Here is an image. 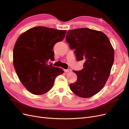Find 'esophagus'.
Returning <instances> with one entry per match:
<instances>
[{
	"label": "esophagus",
	"mask_w": 129,
	"mask_h": 129,
	"mask_svg": "<svg viewBox=\"0 0 129 129\" xmlns=\"http://www.w3.org/2000/svg\"><path fill=\"white\" fill-rule=\"evenodd\" d=\"M64 71L66 72V73H69L71 72V69H64Z\"/></svg>",
	"instance_id": "obj_1"
}]
</instances>
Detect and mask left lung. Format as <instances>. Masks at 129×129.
Returning <instances> with one entry per match:
<instances>
[{
  "instance_id": "1",
  "label": "left lung",
  "mask_w": 129,
  "mask_h": 129,
  "mask_svg": "<svg viewBox=\"0 0 129 129\" xmlns=\"http://www.w3.org/2000/svg\"><path fill=\"white\" fill-rule=\"evenodd\" d=\"M66 40L78 61H83V69L73 71L77 76L70 89L82 98L100 92L106 83L114 62V50L109 38L101 31L88 28L68 30Z\"/></svg>"
}]
</instances>
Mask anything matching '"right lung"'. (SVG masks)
Listing matches in <instances>:
<instances>
[{
	"label": "right lung",
	"instance_id": "add662e5",
	"mask_svg": "<svg viewBox=\"0 0 129 129\" xmlns=\"http://www.w3.org/2000/svg\"><path fill=\"white\" fill-rule=\"evenodd\" d=\"M66 33V30L38 26L18 38L13 51V66L21 83L33 94L47 92L55 78L63 73L49 61L54 60V46L63 39Z\"/></svg>",
	"mask_w": 129,
	"mask_h": 129
}]
</instances>
